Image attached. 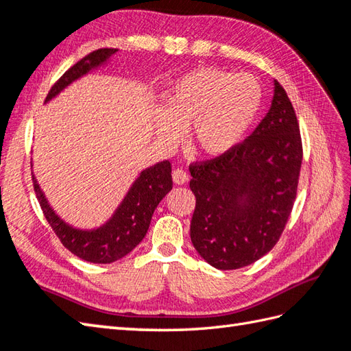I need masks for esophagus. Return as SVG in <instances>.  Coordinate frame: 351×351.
I'll use <instances>...</instances> for the list:
<instances>
[{
  "mask_svg": "<svg viewBox=\"0 0 351 351\" xmlns=\"http://www.w3.org/2000/svg\"><path fill=\"white\" fill-rule=\"evenodd\" d=\"M172 178H173L175 184L184 185L186 181H189V173H186L182 169H175L172 172Z\"/></svg>",
  "mask_w": 351,
  "mask_h": 351,
  "instance_id": "34e87169",
  "label": "esophagus"
}]
</instances>
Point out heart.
Here are the masks:
<instances>
[{
    "mask_svg": "<svg viewBox=\"0 0 351 351\" xmlns=\"http://www.w3.org/2000/svg\"><path fill=\"white\" fill-rule=\"evenodd\" d=\"M262 101L257 80L239 73L202 67L178 79L167 91L160 130L178 141L191 127V141L206 156H223L247 134Z\"/></svg>",
    "mask_w": 351,
    "mask_h": 351,
    "instance_id": "heart-1",
    "label": "heart"
}]
</instances>
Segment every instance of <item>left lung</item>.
Instances as JSON below:
<instances>
[{
	"label": "left lung",
	"instance_id": "1",
	"mask_svg": "<svg viewBox=\"0 0 351 351\" xmlns=\"http://www.w3.org/2000/svg\"><path fill=\"white\" fill-rule=\"evenodd\" d=\"M271 109L245 141L190 165L195 195L190 236L221 271L257 262L284 232L296 199L302 138L286 89L275 80Z\"/></svg>",
	"mask_w": 351,
	"mask_h": 351
}]
</instances>
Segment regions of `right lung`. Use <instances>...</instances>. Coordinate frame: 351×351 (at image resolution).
<instances>
[{
	"mask_svg": "<svg viewBox=\"0 0 351 351\" xmlns=\"http://www.w3.org/2000/svg\"><path fill=\"white\" fill-rule=\"evenodd\" d=\"M117 49L103 47L88 53L82 60L64 73L49 91L46 101L70 85L73 80L86 75L89 70L108 61ZM32 184L49 226L58 236L62 245L79 258L91 263H113L127 256L141 242L149 229L154 210L161 199L172 190V166L169 160L148 167L136 179L132 189L122 200L117 213L100 229L79 230L65 224L49 206L37 179L32 175Z\"/></svg>",
	"mask_w": 351,
	"mask_h": 351,
	"instance_id": "add662e5",
	"label": "right lung"
}]
</instances>
